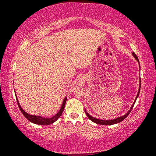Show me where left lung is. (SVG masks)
<instances>
[{"label":"left lung","instance_id":"8db88e82","mask_svg":"<svg viewBox=\"0 0 156 156\" xmlns=\"http://www.w3.org/2000/svg\"><path fill=\"white\" fill-rule=\"evenodd\" d=\"M132 55H133V57L135 58L136 60H137V62L138 63H139V61H138V59L137 56H136V55L135 54V53L133 52L132 53ZM139 68H140V65H139ZM140 82H139V88H138V94L137 95H136V99L135 100H134L133 103V104H132V106H131V108H130V109L128 111V112L126 113V114L124 115H123V116H119V117H116V118H115L114 119H112V120H102V119H96L94 118V117L91 116L90 114H89L87 112L86 109H84L85 111V113H86V115L87 116V117L90 119V120L91 121H93L94 123H97V124H100V125H104V126H108V125H113V124H116V123H120L123 120H124V119L126 118V117L129 116L130 112H131L132 108H133L134 104H135L136 103V99H137V98L138 97V95H139V93H140Z\"/></svg>","mask_w":156,"mask_h":156}]
</instances>
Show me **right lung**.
Masks as SVG:
<instances>
[{"instance_id": "obj_1", "label": "right lung", "mask_w": 156, "mask_h": 156, "mask_svg": "<svg viewBox=\"0 0 156 156\" xmlns=\"http://www.w3.org/2000/svg\"><path fill=\"white\" fill-rule=\"evenodd\" d=\"M15 94H16V92H15ZM16 99H17V102H18V106H19V108H20V110L21 111V112L23 113V114L24 115L25 118H26L29 121H30L31 123H35V124L44 125V126L52 124V123L55 122V121H56L57 119H58L59 117L62 116V112L64 111V108H65L66 101H67V97H65V99H64L60 109L59 110V112H57V114L55 115V116L51 117V118H46V117H43L41 116H35V115L29 114L28 113H27L22 107H21L20 104V103H19L18 98H17L16 94Z\"/></svg>"}]
</instances>
